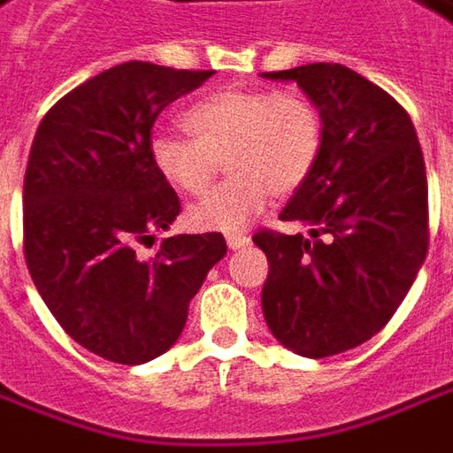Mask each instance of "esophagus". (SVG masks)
Segmentation results:
<instances>
[{"label": "esophagus", "mask_w": 453, "mask_h": 453, "mask_svg": "<svg viewBox=\"0 0 453 453\" xmlns=\"http://www.w3.org/2000/svg\"><path fill=\"white\" fill-rule=\"evenodd\" d=\"M226 240L230 250H240V248H245V245L250 242V238H248V235H242V233H233V235H227Z\"/></svg>", "instance_id": "34e87169"}]
</instances>
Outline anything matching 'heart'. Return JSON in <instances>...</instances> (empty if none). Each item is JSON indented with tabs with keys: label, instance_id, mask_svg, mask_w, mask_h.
Returning a JSON list of instances; mask_svg holds the SVG:
<instances>
[{
	"label": "heart",
	"instance_id": "obj_1",
	"mask_svg": "<svg viewBox=\"0 0 453 453\" xmlns=\"http://www.w3.org/2000/svg\"><path fill=\"white\" fill-rule=\"evenodd\" d=\"M190 134H156L149 153L156 173L180 193H203L220 163L230 178L188 208L196 230L240 233L265 211L270 193L288 198L315 173L325 121L303 91L230 86L183 113Z\"/></svg>",
	"mask_w": 453,
	"mask_h": 453
}]
</instances>
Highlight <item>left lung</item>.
Listing matches in <instances>:
<instances>
[{
	"instance_id": "left-lung-1",
	"label": "left lung",
	"mask_w": 453,
	"mask_h": 453,
	"mask_svg": "<svg viewBox=\"0 0 453 453\" xmlns=\"http://www.w3.org/2000/svg\"><path fill=\"white\" fill-rule=\"evenodd\" d=\"M265 79L295 81L317 104L325 146L280 220L257 230L267 255L263 312L275 340L322 359L372 340L407 297L429 250V188L409 113L342 64H307Z\"/></svg>"
}]
</instances>
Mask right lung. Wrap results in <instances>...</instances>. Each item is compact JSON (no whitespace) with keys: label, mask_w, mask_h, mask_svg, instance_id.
Masks as SVG:
<instances>
[{"label":"right lung","mask_w":453,"mask_h":453,"mask_svg":"<svg viewBox=\"0 0 453 453\" xmlns=\"http://www.w3.org/2000/svg\"><path fill=\"white\" fill-rule=\"evenodd\" d=\"M213 73L126 61L58 98L36 128L24 173L27 267L64 332L109 362L163 355L227 252L220 233L138 252L180 213L150 163L153 123Z\"/></svg>","instance_id":"right-lung-1"}]
</instances>
